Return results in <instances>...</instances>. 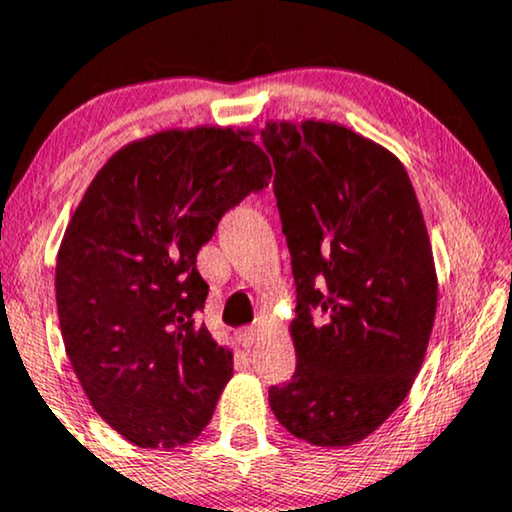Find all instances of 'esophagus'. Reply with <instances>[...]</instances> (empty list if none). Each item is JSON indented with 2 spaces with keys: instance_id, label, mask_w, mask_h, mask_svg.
Wrapping results in <instances>:
<instances>
[{
  "instance_id": "obj_1",
  "label": "esophagus",
  "mask_w": 512,
  "mask_h": 512,
  "mask_svg": "<svg viewBox=\"0 0 512 512\" xmlns=\"http://www.w3.org/2000/svg\"><path fill=\"white\" fill-rule=\"evenodd\" d=\"M237 340H240L242 347H254L256 340H258V328H244V331H240V335H237Z\"/></svg>"
}]
</instances>
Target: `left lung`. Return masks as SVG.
Instances as JSON below:
<instances>
[{"instance_id":"obj_1","label":"left lung","mask_w":512,"mask_h":512,"mask_svg":"<svg viewBox=\"0 0 512 512\" xmlns=\"http://www.w3.org/2000/svg\"><path fill=\"white\" fill-rule=\"evenodd\" d=\"M261 137L298 293V366L270 387V408L300 440L349 447L387 422L422 368L438 305L429 233L384 146L324 121H270Z\"/></svg>"}]
</instances>
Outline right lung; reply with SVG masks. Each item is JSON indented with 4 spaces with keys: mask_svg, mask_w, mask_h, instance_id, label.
I'll return each instance as SVG.
<instances>
[{
    "mask_svg": "<svg viewBox=\"0 0 512 512\" xmlns=\"http://www.w3.org/2000/svg\"><path fill=\"white\" fill-rule=\"evenodd\" d=\"M251 130H163L111 156L58 251L60 331L88 401L139 447L184 445L209 424L233 352L198 321L195 258L221 216L272 177Z\"/></svg>",
    "mask_w": 512,
    "mask_h": 512,
    "instance_id": "obj_1",
    "label": "right lung"
}]
</instances>
